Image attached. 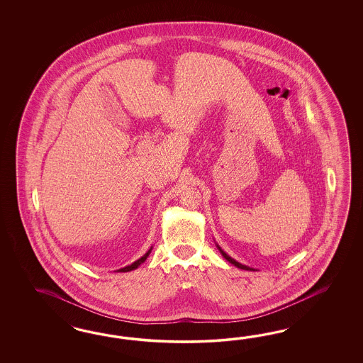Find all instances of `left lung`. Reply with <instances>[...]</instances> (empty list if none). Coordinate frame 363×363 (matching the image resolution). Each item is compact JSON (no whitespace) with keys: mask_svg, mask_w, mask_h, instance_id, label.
<instances>
[{"mask_svg":"<svg viewBox=\"0 0 363 363\" xmlns=\"http://www.w3.org/2000/svg\"><path fill=\"white\" fill-rule=\"evenodd\" d=\"M217 245V249L220 250V253L223 255V258L226 259V261H229L230 264H234V266H237V267H240V269H243V270H249V272H255V269L253 267H249V266H246V264H240V262H237L234 258H231L230 255H228V254L225 253L222 249H220V245L218 243H216Z\"/></svg>","mask_w":363,"mask_h":363,"instance_id":"left-lung-1","label":"left lung"}]
</instances>
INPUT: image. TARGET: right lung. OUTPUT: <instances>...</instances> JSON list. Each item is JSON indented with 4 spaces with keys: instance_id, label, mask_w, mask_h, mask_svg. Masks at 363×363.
I'll return each instance as SVG.
<instances>
[{
    "instance_id": "right-lung-1",
    "label": "right lung",
    "mask_w": 363,
    "mask_h": 363,
    "mask_svg": "<svg viewBox=\"0 0 363 363\" xmlns=\"http://www.w3.org/2000/svg\"><path fill=\"white\" fill-rule=\"evenodd\" d=\"M152 249H153V246L146 252V253L143 254V257L140 258V259H137L135 262H133L132 264H128V266H125V267H122V269H118L117 272H120V273H126V272H132V270H135L140 264H143L145 261H146V258L149 257V254L152 253Z\"/></svg>"
}]
</instances>
